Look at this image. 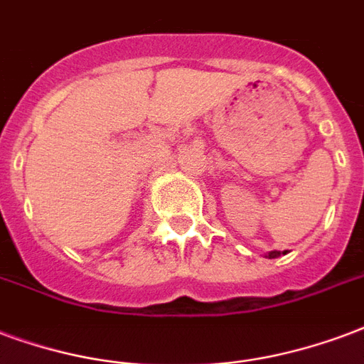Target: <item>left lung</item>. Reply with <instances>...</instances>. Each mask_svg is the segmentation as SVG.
<instances>
[{
  "label": "left lung",
  "mask_w": 364,
  "mask_h": 364,
  "mask_svg": "<svg viewBox=\"0 0 364 364\" xmlns=\"http://www.w3.org/2000/svg\"><path fill=\"white\" fill-rule=\"evenodd\" d=\"M282 254H287V252H282ZM281 256V252H269V259H273V257H279Z\"/></svg>",
  "instance_id": "obj_1"
}]
</instances>
